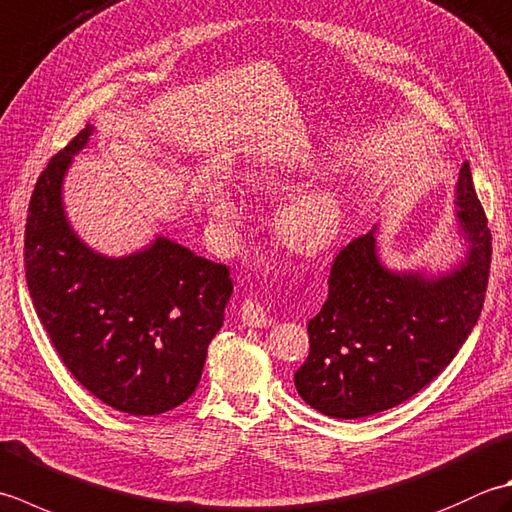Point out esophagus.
<instances>
[{
  "label": "esophagus",
  "instance_id": "obj_1",
  "mask_svg": "<svg viewBox=\"0 0 512 512\" xmlns=\"http://www.w3.org/2000/svg\"><path fill=\"white\" fill-rule=\"evenodd\" d=\"M239 317H242V322L250 328H264L270 326V317L264 310V306L255 302V299H244L242 308H239Z\"/></svg>",
  "mask_w": 512,
  "mask_h": 512
}]
</instances>
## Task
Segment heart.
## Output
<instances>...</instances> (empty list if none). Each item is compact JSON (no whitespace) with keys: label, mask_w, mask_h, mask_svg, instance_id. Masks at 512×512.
Wrapping results in <instances>:
<instances>
[{"label":"heart","mask_w":512,"mask_h":512,"mask_svg":"<svg viewBox=\"0 0 512 512\" xmlns=\"http://www.w3.org/2000/svg\"><path fill=\"white\" fill-rule=\"evenodd\" d=\"M248 182L257 190L282 188V177L273 173H250ZM206 206L219 226H235L242 219V204L224 182L206 186ZM342 226V208L328 190H310L286 202L277 213V237L288 250L299 255H319L333 246Z\"/></svg>","instance_id":"obj_1"}]
</instances>
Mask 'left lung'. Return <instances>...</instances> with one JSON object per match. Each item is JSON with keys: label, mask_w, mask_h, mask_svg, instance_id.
<instances>
[{"label": "left lung", "mask_w": 512, "mask_h": 512, "mask_svg": "<svg viewBox=\"0 0 512 512\" xmlns=\"http://www.w3.org/2000/svg\"><path fill=\"white\" fill-rule=\"evenodd\" d=\"M455 197L468 248L450 273L386 268L377 255V228L339 250L328 299L308 322V359L295 373L297 393L310 408L337 419L382 413L453 362L484 308L493 253L468 162Z\"/></svg>", "instance_id": "left-lung-1"}]
</instances>
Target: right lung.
<instances>
[{
    "label": "right lung",
    "mask_w": 512,
    "mask_h": 512,
    "mask_svg": "<svg viewBox=\"0 0 512 512\" xmlns=\"http://www.w3.org/2000/svg\"><path fill=\"white\" fill-rule=\"evenodd\" d=\"M93 126L50 159L28 204L24 264L39 322L79 384L128 415H159L195 393L233 295L230 270L157 237L128 257L88 248L62 184Z\"/></svg>",
    "instance_id": "add662e5"
}]
</instances>
